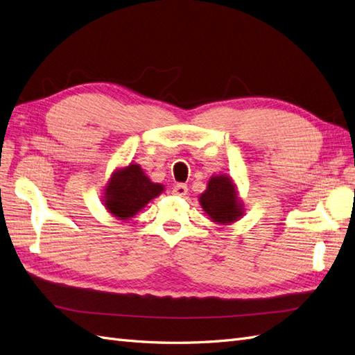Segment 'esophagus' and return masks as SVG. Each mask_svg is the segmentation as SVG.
I'll return each instance as SVG.
<instances>
[{
  "mask_svg": "<svg viewBox=\"0 0 355 355\" xmlns=\"http://www.w3.org/2000/svg\"><path fill=\"white\" fill-rule=\"evenodd\" d=\"M188 193V187L185 184H178L173 187V194L179 196V197H184Z\"/></svg>",
  "mask_w": 355,
  "mask_h": 355,
  "instance_id": "34e87169",
  "label": "esophagus"
}]
</instances>
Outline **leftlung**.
I'll list each match as a JSON object with an SVG mask.
<instances>
[{
    "mask_svg": "<svg viewBox=\"0 0 355 355\" xmlns=\"http://www.w3.org/2000/svg\"><path fill=\"white\" fill-rule=\"evenodd\" d=\"M200 203L205 212L218 224L233 223L242 215L233 182L223 175L209 180L206 193L200 197Z\"/></svg>",
    "mask_w": 355,
    "mask_h": 355,
    "instance_id": "1",
    "label": "left lung"
}]
</instances>
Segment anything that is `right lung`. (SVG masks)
<instances>
[{"label":"right lung","instance_id":"1","mask_svg":"<svg viewBox=\"0 0 355 355\" xmlns=\"http://www.w3.org/2000/svg\"><path fill=\"white\" fill-rule=\"evenodd\" d=\"M164 189L150 182L140 166L130 164L114 173L106 188V207L119 219H127L145 207Z\"/></svg>","mask_w":355,"mask_h":355}]
</instances>
